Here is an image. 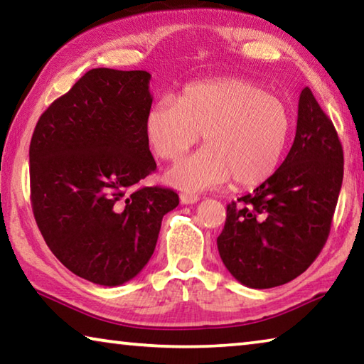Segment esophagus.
I'll return each instance as SVG.
<instances>
[{
    "mask_svg": "<svg viewBox=\"0 0 364 364\" xmlns=\"http://www.w3.org/2000/svg\"><path fill=\"white\" fill-rule=\"evenodd\" d=\"M180 199H181L183 204H196V202L199 200V196L193 194V193H181Z\"/></svg>",
    "mask_w": 364,
    "mask_h": 364,
    "instance_id": "obj_1",
    "label": "esophagus"
}]
</instances>
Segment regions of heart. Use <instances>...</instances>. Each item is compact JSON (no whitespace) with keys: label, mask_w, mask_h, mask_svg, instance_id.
<instances>
[{"label":"heart","mask_w":364,"mask_h":364,"mask_svg":"<svg viewBox=\"0 0 364 364\" xmlns=\"http://www.w3.org/2000/svg\"><path fill=\"white\" fill-rule=\"evenodd\" d=\"M292 132L291 106L245 78L191 83L178 100L160 97L146 115L152 151L170 162L204 133V149L167 171V181L188 193L220 186L231 176L242 188L269 180L284 160Z\"/></svg>","instance_id":"heart-1"}]
</instances>
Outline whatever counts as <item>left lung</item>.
Segmentation results:
<instances>
[{
	"label": "left lung",
	"mask_w": 364,
	"mask_h": 364,
	"mask_svg": "<svg viewBox=\"0 0 364 364\" xmlns=\"http://www.w3.org/2000/svg\"><path fill=\"white\" fill-rule=\"evenodd\" d=\"M342 180L341 139L306 86L284 162L254 193L226 207L217 245L228 271L252 289L300 276L328 241Z\"/></svg>",
	"instance_id": "8db88e82"
}]
</instances>
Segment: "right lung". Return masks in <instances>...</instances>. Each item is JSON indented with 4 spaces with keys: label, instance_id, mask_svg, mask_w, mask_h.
<instances>
[{
    "label": "right lung",
    "instance_id": "right-lung-1",
    "mask_svg": "<svg viewBox=\"0 0 364 364\" xmlns=\"http://www.w3.org/2000/svg\"><path fill=\"white\" fill-rule=\"evenodd\" d=\"M151 73L91 69L58 97L30 141V200L48 247L73 274L120 286L146 267L173 189L139 186L157 168L146 136Z\"/></svg>",
    "mask_w": 364,
    "mask_h": 364
}]
</instances>
